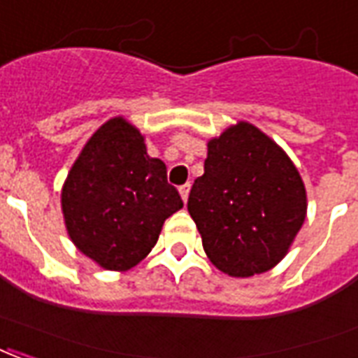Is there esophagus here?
Masks as SVG:
<instances>
[{
  "label": "esophagus",
  "mask_w": 358,
  "mask_h": 358,
  "mask_svg": "<svg viewBox=\"0 0 358 358\" xmlns=\"http://www.w3.org/2000/svg\"><path fill=\"white\" fill-rule=\"evenodd\" d=\"M189 184H184V186H180V195H182V199H184V203L187 201V197H189Z\"/></svg>",
  "instance_id": "34e87169"
}]
</instances>
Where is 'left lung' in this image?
Returning a JSON list of instances; mask_svg holds the SVG:
<instances>
[{
    "label": "left lung",
    "instance_id": "1",
    "mask_svg": "<svg viewBox=\"0 0 358 358\" xmlns=\"http://www.w3.org/2000/svg\"><path fill=\"white\" fill-rule=\"evenodd\" d=\"M187 210L208 260L229 277L266 273L287 256L307 213L306 186L287 153L246 121L208 142Z\"/></svg>",
    "mask_w": 358,
    "mask_h": 358
}]
</instances>
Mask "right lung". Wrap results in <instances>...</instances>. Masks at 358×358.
<instances>
[{
	"mask_svg": "<svg viewBox=\"0 0 358 358\" xmlns=\"http://www.w3.org/2000/svg\"><path fill=\"white\" fill-rule=\"evenodd\" d=\"M184 206L166 166L145 152L127 119L106 121L79 153L62 187L68 235L110 271H127L152 252L169 216Z\"/></svg>",
	"mask_w": 358,
	"mask_h": 358,
	"instance_id": "add662e5",
	"label": "right lung"
}]
</instances>
